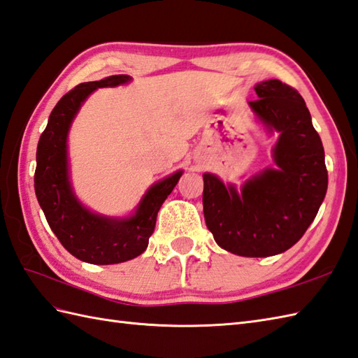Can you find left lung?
<instances>
[{"label": "left lung", "instance_id": "left-lung-1", "mask_svg": "<svg viewBox=\"0 0 358 358\" xmlns=\"http://www.w3.org/2000/svg\"><path fill=\"white\" fill-rule=\"evenodd\" d=\"M248 102L270 132L276 169L267 168L244 182L241 192L204 173L203 207L217 244L234 255L265 257L293 247L314 221L327 195L328 171L322 140L297 90L278 79L255 87Z\"/></svg>", "mask_w": 358, "mask_h": 358}]
</instances>
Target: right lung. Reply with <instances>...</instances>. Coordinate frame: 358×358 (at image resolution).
I'll list each match as a JSON object with an SVG mask.
<instances>
[{
  "label": "right lung",
  "mask_w": 358,
  "mask_h": 358,
  "mask_svg": "<svg viewBox=\"0 0 358 358\" xmlns=\"http://www.w3.org/2000/svg\"><path fill=\"white\" fill-rule=\"evenodd\" d=\"M128 74L84 82L69 91L53 108L36 149L35 192L50 229L78 259L110 265L134 259L143 253L154 234L157 213L177 186L182 171L172 173L148 190L129 218H108L82 206L69 176L66 137L79 108L94 90L127 84Z\"/></svg>",
  "instance_id": "obj_1"
}]
</instances>
